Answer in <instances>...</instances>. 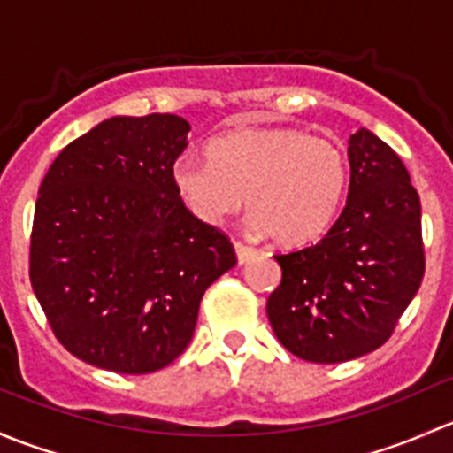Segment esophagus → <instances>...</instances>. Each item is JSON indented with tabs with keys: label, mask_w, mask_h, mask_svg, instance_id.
Returning <instances> with one entry per match:
<instances>
[{
	"label": "esophagus",
	"mask_w": 453,
	"mask_h": 453,
	"mask_svg": "<svg viewBox=\"0 0 453 453\" xmlns=\"http://www.w3.org/2000/svg\"><path fill=\"white\" fill-rule=\"evenodd\" d=\"M233 246H235L237 261H240V264H246V261H249V259H253L255 255L259 253L257 249H253V246L244 244V242H240V240H235V242H233Z\"/></svg>",
	"instance_id": "obj_1"
}]
</instances>
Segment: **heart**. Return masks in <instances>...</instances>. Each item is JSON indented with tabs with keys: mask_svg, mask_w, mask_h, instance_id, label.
Masks as SVG:
<instances>
[{
	"mask_svg": "<svg viewBox=\"0 0 453 453\" xmlns=\"http://www.w3.org/2000/svg\"><path fill=\"white\" fill-rule=\"evenodd\" d=\"M180 157L172 180L198 220L218 225L246 203L249 222L277 244H305L331 225L347 189L338 143L298 128H242Z\"/></svg>",
	"mask_w": 453,
	"mask_h": 453,
	"instance_id": "1",
	"label": "heart"
}]
</instances>
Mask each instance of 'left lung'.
Instances as JSON below:
<instances>
[{
    "mask_svg": "<svg viewBox=\"0 0 453 453\" xmlns=\"http://www.w3.org/2000/svg\"><path fill=\"white\" fill-rule=\"evenodd\" d=\"M349 163L342 213L319 244L274 255L281 283L265 305L279 342L316 365L381 347L426 273L421 200L397 152L360 128Z\"/></svg>",
    "mask_w": 453,
    "mask_h": 453,
    "instance_id": "left-lung-1",
    "label": "left lung"
}]
</instances>
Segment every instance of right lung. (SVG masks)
I'll list each match as a JSON object with an SVG mask.
<instances>
[{"mask_svg":"<svg viewBox=\"0 0 453 453\" xmlns=\"http://www.w3.org/2000/svg\"><path fill=\"white\" fill-rule=\"evenodd\" d=\"M189 124L172 113L104 119L60 150L39 188L30 281L58 342L126 375L174 362L204 290L237 264L198 220L172 167Z\"/></svg>","mask_w":453,"mask_h":453,"instance_id":"1","label":"right lung"}]
</instances>
